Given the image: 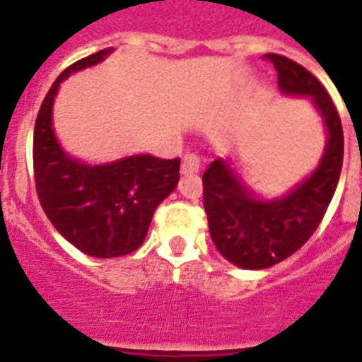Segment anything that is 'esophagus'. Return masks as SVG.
Segmentation results:
<instances>
[{
	"label": "esophagus",
	"instance_id": "esophagus-1",
	"mask_svg": "<svg viewBox=\"0 0 362 362\" xmlns=\"http://www.w3.org/2000/svg\"><path fill=\"white\" fill-rule=\"evenodd\" d=\"M202 160L201 156L197 152H187L184 158H182V173L184 175H191V173H199L201 171Z\"/></svg>",
	"mask_w": 362,
	"mask_h": 362
}]
</instances>
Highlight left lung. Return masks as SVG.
Listing matches in <instances>:
<instances>
[{
  "mask_svg": "<svg viewBox=\"0 0 362 362\" xmlns=\"http://www.w3.org/2000/svg\"><path fill=\"white\" fill-rule=\"evenodd\" d=\"M286 95L313 96L324 117L329 139L318 169L288 195L258 201L227 161H211L202 175V199L210 236L217 251L234 266L264 269L301 249L324 219L333 199L344 160L339 111L325 87L305 66L279 54H266Z\"/></svg>",
  "mask_w": 362,
  "mask_h": 362,
  "instance_id": "1",
  "label": "left lung"
}]
</instances>
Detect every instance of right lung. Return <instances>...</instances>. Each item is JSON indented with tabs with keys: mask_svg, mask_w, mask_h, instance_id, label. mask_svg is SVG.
I'll use <instances>...</instances> for the list:
<instances>
[{
	"mask_svg": "<svg viewBox=\"0 0 362 362\" xmlns=\"http://www.w3.org/2000/svg\"><path fill=\"white\" fill-rule=\"evenodd\" d=\"M111 48L70 64L44 98L33 134L35 186L44 214L61 236L96 258L130 255L145 242L154 210L176 187L180 158L130 156L107 165H85L63 152L52 128L59 85L72 72L100 63Z\"/></svg>",
	"mask_w": 362,
	"mask_h": 362,
	"instance_id": "1",
	"label": "right lung"
}]
</instances>
